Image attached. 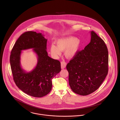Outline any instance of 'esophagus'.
<instances>
[{"mask_svg":"<svg viewBox=\"0 0 120 120\" xmlns=\"http://www.w3.org/2000/svg\"><path fill=\"white\" fill-rule=\"evenodd\" d=\"M67 66V63L65 61H62L61 62V69H64Z\"/></svg>","mask_w":120,"mask_h":120,"instance_id":"obj_1","label":"esophagus"}]
</instances>
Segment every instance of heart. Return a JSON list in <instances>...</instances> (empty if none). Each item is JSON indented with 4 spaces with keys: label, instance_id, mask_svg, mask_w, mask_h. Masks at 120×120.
Wrapping results in <instances>:
<instances>
[{
    "label": "heart",
    "instance_id": "b5f03b06",
    "mask_svg": "<svg viewBox=\"0 0 120 120\" xmlns=\"http://www.w3.org/2000/svg\"><path fill=\"white\" fill-rule=\"evenodd\" d=\"M57 46L52 44L50 51L54 57H57L61 53V51H65V55L68 58L74 57L80 46V40L73 36H69L59 39L56 41Z\"/></svg>",
    "mask_w": 120,
    "mask_h": 120
}]
</instances>
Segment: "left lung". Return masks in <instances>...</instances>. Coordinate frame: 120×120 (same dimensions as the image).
I'll return each instance as SVG.
<instances>
[{"mask_svg": "<svg viewBox=\"0 0 120 120\" xmlns=\"http://www.w3.org/2000/svg\"><path fill=\"white\" fill-rule=\"evenodd\" d=\"M90 42L79 51L67 65L72 90L81 96L89 95L102 84L108 72L109 55L103 40L93 31Z\"/></svg>", "mask_w": 120, "mask_h": 120, "instance_id": "obj_1", "label": "left lung"}]
</instances>
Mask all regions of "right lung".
Instances as JSON below:
<instances>
[{"instance_id": "add662e5", "label": "right lung", "mask_w": 120, "mask_h": 120, "mask_svg": "<svg viewBox=\"0 0 120 120\" xmlns=\"http://www.w3.org/2000/svg\"><path fill=\"white\" fill-rule=\"evenodd\" d=\"M47 41L41 33L26 32L18 38L11 52V67L16 86L25 93L35 98L50 92L52 79L61 71L60 62L48 56ZM31 48L38 56V63L32 71L26 72L20 66V54L22 50Z\"/></svg>"}]
</instances>
